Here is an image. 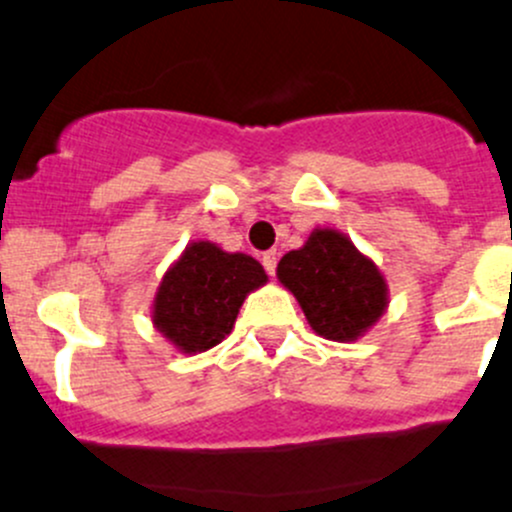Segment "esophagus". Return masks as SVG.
<instances>
[{"instance_id":"1","label":"esophagus","mask_w":512,"mask_h":512,"mask_svg":"<svg viewBox=\"0 0 512 512\" xmlns=\"http://www.w3.org/2000/svg\"><path fill=\"white\" fill-rule=\"evenodd\" d=\"M262 265H265L267 274H274V270H277V252H265V255H262Z\"/></svg>"}]
</instances>
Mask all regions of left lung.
Here are the masks:
<instances>
[{
    "label": "left lung",
    "mask_w": 512,
    "mask_h": 512,
    "mask_svg": "<svg viewBox=\"0 0 512 512\" xmlns=\"http://www.w3.org/2000/svg\"><path fill=\"white\" fill-rule=\"evenodd\" d=\"M277 279L299 301L311 331L328 341H358L390 304L380 267L333 228H314L299 250H289Z\"/></svg>",
    "instance_id": "obj_1"
}]
</instances>
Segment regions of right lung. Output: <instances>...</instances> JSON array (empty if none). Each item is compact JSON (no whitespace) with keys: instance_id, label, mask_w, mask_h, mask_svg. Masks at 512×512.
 Instances as JSON below:
<instances>
[{"instance_id":"right-lung-1","label":"right lung","mask_w":512,"mask_h":512,"mask_svg":"<svg viewBox=\"0 0 512 512\" xmlns=\"http://www.w3.org/2000/svg\"><path fill=\"white\" fill-rule=\"evenodd\" d=\"M267 282L255 257L193 240L161 277L152 324L179 353H203L233 331L242 301Z\"/></svg>"}]
</instances>
